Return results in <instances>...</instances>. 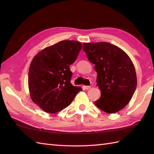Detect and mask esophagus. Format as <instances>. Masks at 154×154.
<instances>
[{
    "label": "esophagus",
    "instance_id": "1",
    "mask_svg": "<svg viewBox=\"0 0 154 154\" xmlns=\"http://www.w3.org/2000/svg\"><path fill=\"white\" fill-rule=\"evenodd\" d=\"M83 88L85 89H89L91 88V86H83Z\"/></svg>",
    "mask_w": 154,
    "mask_h": 154
}]
</instances>
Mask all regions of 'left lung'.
Masks as SVG:
<instances>
[{"label":"left lung","mask_w":154,"mask_h":154,"mask_svg":"<svg viewBox=\"0 0 154 154\" xmlns=\"http://www.w3.org/2000/svg\"><path fill=\"white\" fill-rule=\"evenodd\" d=\"M83 49L97 73L101 95L94 104L107 113L117 112L126 106L136 91L132 61L122 50L108 42L83 43Z\"/></svg>","instance_id":"8db88e82"}]
</instances>
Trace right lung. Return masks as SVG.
I'll use <instances>...</instances> for the list:
<instances>
[{
    "instance_id": "add662e5",
    "label": "right lung",
    "mask_w": 154,
    "mask_h": 154,
    "mask_svg": "<svg viewBox=\"0 0 154 154\" xmlns=\"http://www.w3.org/2000/svg\"><path fill=\"white\" fill-rule=\"evenodd\" d=\"M81 48L79 42L61 41L42 50L32 60L28 73L30 97L45 112L63 110L82 90L72 85L69 68Z\"/></svg>"
}]
</instances>
